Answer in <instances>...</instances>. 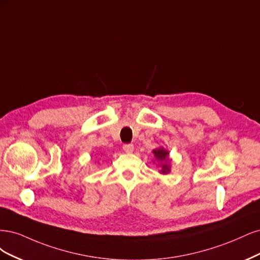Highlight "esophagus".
<instances>
[{
    "instance_id": "esophagus-1",
    "label": "esophagus",
    "mask_w": 260,
    "mask_h": 260,
    "mask_svg": "<svg viewBox=\"0 0 260 260\" xmlns=\"http://www.w3.org/2000/svg\"><path fill=\"white\" fill-rule=\"evenodd\" d=\"M123 150L126 153H132L134 151V145L129 144V145H124L123 146Z\"/></svg>"
}]
</instances>
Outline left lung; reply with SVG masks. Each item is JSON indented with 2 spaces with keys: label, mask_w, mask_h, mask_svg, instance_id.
I'll return each instance as SVG.
<instances>
[{
  "label": "left lung",
  "mask_w": 260,
  "mask_h": 260,
  "mask_svg": "<svg viewBox=\"0 0 260 260\" xmlns=\"http://www.w3.org/2000/svg\"><path fill=\"white\" fill-rule=\"evenodd\" d=\"M152 153L154 154V158L157 162V166H160V171H158V173L163 175H167L171 173L172 158L170 157L169 150H166L163 147H158L153 150ZM155 161L153 162L155 163Z\"/></svg>",
  "instance_id": "1"
}]
</instances>
